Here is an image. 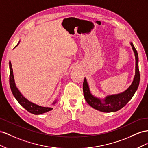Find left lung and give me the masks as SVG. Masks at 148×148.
<instances>
[{
    "label": "left lung",
    "instance_id": "obj_1",
    "mask_svg": "<svg viewBox=\"0 0 148 148\" xmlns=\"http://www.w3.org/2000/svg\"><path fill=\"white\" fill-rule=\"evenodd\" d=\"M132 46L136 59V72L133 81L127 90L123 93L115 95H109L105 99L101 100L93 95L90 91L89 87L86 78H84L83 82L84 96L87 103L94 108L102 112H115L125 107L129 101L132 99L134 94L138 89L140 80V74L138 68V55L136 49L132 43Z\"/></svg>",
    "mask_w": 148,
    "mask_h": 148
}]
</instances>
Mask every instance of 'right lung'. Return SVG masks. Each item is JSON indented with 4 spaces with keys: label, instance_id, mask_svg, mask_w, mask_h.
Masks as SVG:
<instances>
[{
    "label": "right lung",
    "instance_id": "right-lung-1",
    "mask_svg": "<svg viewBox=\"0 0 148 148\" xmlns=\"http://www.w3.org/2000/svg\"><path fill=\"white\" fill-rule=\"evenodd\" d=\"M18 43L16 45V46L18 45ZM9 67H10V76H9L10 86L12 94H13L16 100L18 101V102L22 105L24 108L26 109L28 112H29L31 113L35 114V115H40V114L44 113L51 110L53 109V108L51 107H45L39 106V105H36L31 102H29V101H28L27 99H26L24 97L15 86L14 74H13V69H12V64L10 61L9 62ZM55 103H56V101L54 102H53V104H54Z\"/></svg>",
    "mask_w": 148,
    "mask_h": 148
}]
</instances>
